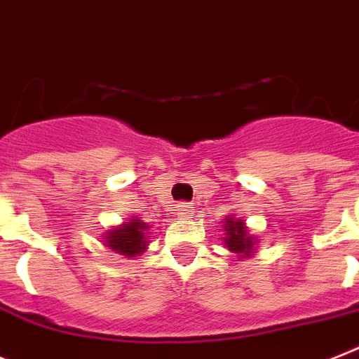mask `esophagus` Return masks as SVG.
I'll return each mask as SVG.
<instances>
[{"mask_svg": "<svg viewBox=\"0 0 359 359\" xmlns=\"http://www.w3.org/2000/svg\"><path fill=\"white\" fill-rule=\"evenodd\" d=\"M176 212H177V218H192V207L187 205V203H180L176 207Z\"/></svg>", "mask_w": 359, "mask_h": 359, "instance_id": "obj_1", "label": "esophagus"}]
</instances>
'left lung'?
I'll return each instance as SVG.
<instances>
[{"label":"left lung","instance_id":"obj_1","mask_svg":"<svg viewBox=\"0 0 359 359\" xmlns=\"http://www.w3.org/2000/svg\"><path fill=\"white\" fill-rule=\"evenodd\" d=\"M222 227H224V233H226V235L222 236L224 245L231 253H235L240 260L250 259V257L257 253L259 238L255 235H250V227L245 226L244 220L229 215L224 218Z\"/></svg>","mask_w":359,"mask_h":359}]
</instances>
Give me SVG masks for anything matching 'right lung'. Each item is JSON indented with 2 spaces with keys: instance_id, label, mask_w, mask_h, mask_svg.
Instances as JSON below:
<instances>
[{
  "instance_id": "right-lung-1",
  "label": "right lung",
  "mask_w": 359,
  "mask_h": 359,
  "mask_svg": "<svg viewBox=\"0 0 359 359\" xmlns=\"http://www.w3.org/2000/svg\"><path fill=\"white\" fill-rule=\"evenodd\" d=\"M102 242L114 253L123 255L126 259L139 257L150 244V226L147 222L139 220L137 216H132L128 222L106 231Z\"/></svg>"
}]
</instances>
